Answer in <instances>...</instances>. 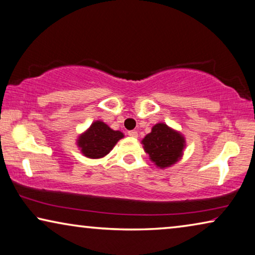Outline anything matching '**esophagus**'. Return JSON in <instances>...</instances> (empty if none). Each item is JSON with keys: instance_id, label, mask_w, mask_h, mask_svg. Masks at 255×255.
I'll use <instances>...</instances> for the list:
<instances>
[{"instance_id": "1", "label": "esophagus", "mask_w": 255, "mask_h": 255, "mask_svg": "<svg viewBox=\"0 0 255 255\" xmlns=\"http://www.w3.org/2000/svg\"><path fill=\"white\" fill-rule=\"evenodd\" d=\"M128 135H130V136H131V138H133V139H135V138H136V136H138V132H136V131H128Z\"/></svg>"}]
</instances>
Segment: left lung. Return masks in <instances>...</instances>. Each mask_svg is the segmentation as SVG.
Masks as SVG:
<instances>
[{"label":"left lung","instance_id":"1","mask_svg":"<svg viewBox=\"0 0 255 255\" xmlns=\"http://www.w3.org/2000/svg\"><path fill=\"white\" fill-rule=\"evenodd\" d=\"M141 143L149 160L160 169L176 164L183 157L186 146L184 135L164 123L155 124Z\"/></svg>","mask_w":255,"mask_h":255}]
</instances>
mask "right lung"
<instances>
[{
	"mask_svg": "<svg viewBox=\"0 0 255 255\" xmlns=\"http://www.w3.org/2000/svg\"><path fill=\"white\" fill-rule=\"evenodd\" d=\"M124 134L109 128L105 122L94 121L91 127L77 138V146L88 158H102L110 153Z\"/></svg>",
	"mask_w": 255,
	"mask_h": 255,
	"instance_id": "right-lung-1",
	"label": "right lung"
}]
</instances>
